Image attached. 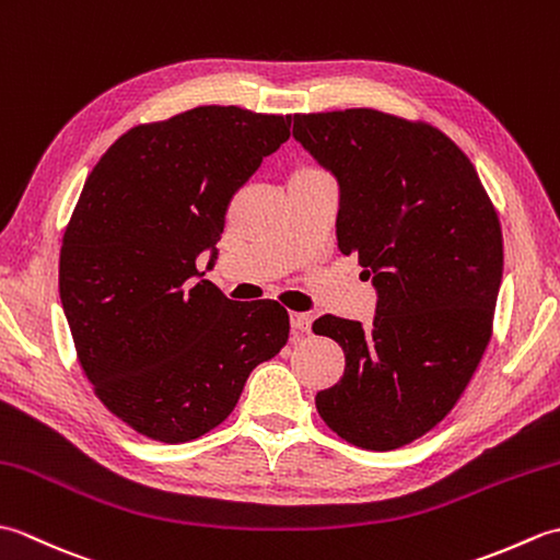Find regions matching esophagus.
<instances>
[{
	"mask_svg": "<svg viewBox=\"0 0 560 560\" xmlns=\"http://www.w3.org/2000/svg\"><path fill=\"white\" fill-rule=\"evenodd\" d=\"M311 325H313V317L307 313H291V329L293 335H307L311 331Z\"/></svg>",
	"mask_w": 560,
	"mask_h": 560,
	"instance_id": "34e87169",
	"label": "esophagus"
}]
</instances>
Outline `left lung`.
I'll return each instance as SVG.
<instances>
[{"label": "left lung", "mask_w": 560, "mask_h": 560, "mask_svg": "<svg viewBox=\"0 0 560 560\" xmlns=\"http://www.w3.org/2000/svg\"><path fill=\"white\" fill-rule=\"evenodd\" d=\"M293 137L337 177V243L373 279V325L323 315L347 355L317 392L323 421L363 450H397L455 407L491 341L503 233L471 161L425 122L351 108L293 117Z\"/></svg>", "instance_id": "obj_1"}]
</instances>
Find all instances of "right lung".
<instances>
[{
  "label": "right lung",
  "mask_w": 560,
  "mask_h": 560,
  "mask_svg": "<svg viewBox=\"0 0 560 560\" xmlns=\"http://www.w3.org/2000/svg\"><path fill=\"white\" fill-rule=\"evenodd\" d=\"M291 115L201 105L139 125L86 177L59 253L79 363L117 419L161 443L209 433L289 341L273 301L235 303L201 279L225 209L291 137Z\"/></svg>",
  "instance_id": "add662e5"
}]
</instances>
